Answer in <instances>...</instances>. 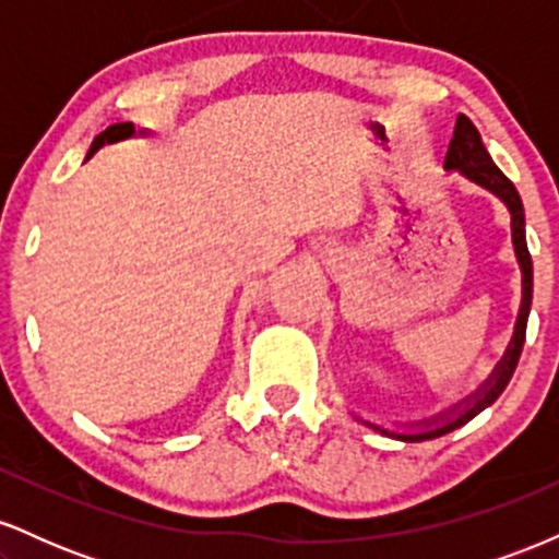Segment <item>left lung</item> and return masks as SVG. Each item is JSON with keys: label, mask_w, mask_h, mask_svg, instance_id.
Listing matches in <instances>:
<instances>
[{"label": "left lung", "mask_w": 559, "mask_h": 559, "mask_svg": "<svg viewBox=\"0 0 559 559\" xmlns=\"http://www.w3.org/2000/svg\"><path fill=\"white\" fill-rule=\"evenodd\" d=\"M444 168L457 170L460 176L467 178V181L478 183L480 189L491 191V194L502 199L507 210H510L512 247H515V258L521 262V273H523V301H521V312H518L515 333H512V342L507 346L502 362L493 368L491 378L476 391V394L467 396V400L463 404H457V407L441 413L439 418L423 423L426 428H420L418 433H396V431H389V428L376 426V423H368V426H373L376 431L394 436V439H402V441H426V439H436V436H444L449 431H454V428L465 426L467 420H473L478 413H484L489 404L497 402V396L502 394L507 383H510L512 373H515L518 360H521L523 342H525V323H528L531 297H534V262H531L528 243H525V215H523L521 194H518V189L512 186L510 178L493 165L489 152H486L484 141H480L478 128L473 126L471 118H465V115H457L454 136L449 141V150L444 157Z\"/></svg>", "instance_id": "8db88e82"}]
</instances>
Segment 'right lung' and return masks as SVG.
Here are the masks:
<instances>
[{
    "instance_id": "add662e5",
    "label": "right lung",
    "mask_w": 559,
    "mask_h": 559,
    "mask_svg": "<svg viewBox=\"0 0 559 559\" xmlns=\"http://www.w3.org/2000/svg\"><path fill=\"white\" fill-rule=\"evenodd\" d=\"M133 133H136V128H133V123H115V126H110V128H107V131H102L99 136L92 141V150H88L86 159H92L94 152H99L105 144H115V141L131 139ZM141 133H144V131H141Z\"/></svg>"
}]
</instances>
